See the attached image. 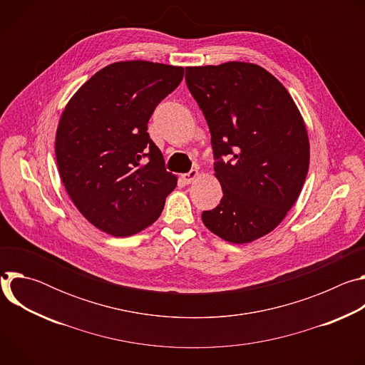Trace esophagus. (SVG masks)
<instances>
[{
  "instance_id": "obj_1",
  "label": "esophagus",
  "mask_w": 365,
  "mask_h": 365,
  "mask_svg": "<svg viewBox=\"0 0 365 365\" xmlns=\"http://www.w3.org/2000/svg\"><path fill=\"white\" fill-rule=\"evenodd\" d=\"M199 178V172L197 170H190L189 173H185V175H182V180L186 183V185H189V183H193L196 179Z\"/></svg>"
}]
</instances>
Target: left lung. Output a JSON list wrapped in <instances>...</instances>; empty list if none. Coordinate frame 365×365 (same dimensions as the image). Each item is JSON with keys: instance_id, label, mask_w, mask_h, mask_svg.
<instances>
[{"instance_id": "obj_1", "label": "left lung", "mask_w": 365, "mask_h": 365, "mask_svg": "<svg viewBox=\"0 0 365 365\" xmlns=\"http://www.w3.org/2000/svg\"><path fill=\"white\" fill-rule=\"evenodd\" d=\"M185 78L210 127L224 193L202 212L205 227L232 244L267 235L297 200L309 169V137L293 98L247 62L186 68Z\"/></svg>"}]
</instances>
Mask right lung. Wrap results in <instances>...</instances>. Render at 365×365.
<instances>
[{
    "instance_id": "right-lung-1",
    "label": "right lung",
    "mask_w": 365,
    "mask_h": 365,
    "mask_svg": "<svg viewBox=\"0 0 365 365\" xmlns=\"http://www.w3.org/2000/svg\"><path fill=\"white\" fill-rule=\"evenodd\" d=\"M182 79V66L117 62L98 71L65 107L55 143L59 175L98 230L128 237L160 217L178 178L165 169L147 123Z\"/></svg>"
}]
</instances>
